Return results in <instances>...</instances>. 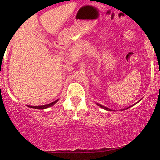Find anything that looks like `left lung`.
Masks as SVG:
<instances>
[{
	"label": "left lung",
	"mask_w": 160,
	"mask_h": 160,
	"mask_svg": "<svg viewBox=\"0 0 160 160\" xmlns=\"http://www.w3.org/2000/svg\"><path fill=\"white\" fill-rule=\"evenodd\" d=\"M140 101H141V100H139L138 102H140ZM138 102H137V103H138ZM96 104H97V105H98V106H99V107H100V108H103V109L106 110V111H113V110H112V109H110V108H107V107H105V106H104V105H102V104H98V103H96ZM135 104H136V103L134 104H132V105L129 106V107H127L126 108H125V109H122V111H124V110H126V109H128V108H129L132 107V106H133V105H135Z\"/></svg>",
	"instance_id": "left-lung-1"
}]
</instances>
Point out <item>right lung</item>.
<instances>
[{"instance_id": "add662e5", "label": "right lung", "mask_w": 160, "mask_h": 160, "mask_svg": "<svg viewBox=\"0 0 160 160\" xmlns=\"http://www.w3.org/2000/svg\"><path fill=\"white\" fill-rule=\"evenodd\" d=\"M58 101V99L55 101V102H52V103H49L48 104H45V105H40V106H31V105H28V107L31 108H34V109H40V110H43V109H47V108L52 107V106L54 105Z\"/></svg>"}]
</instances>
